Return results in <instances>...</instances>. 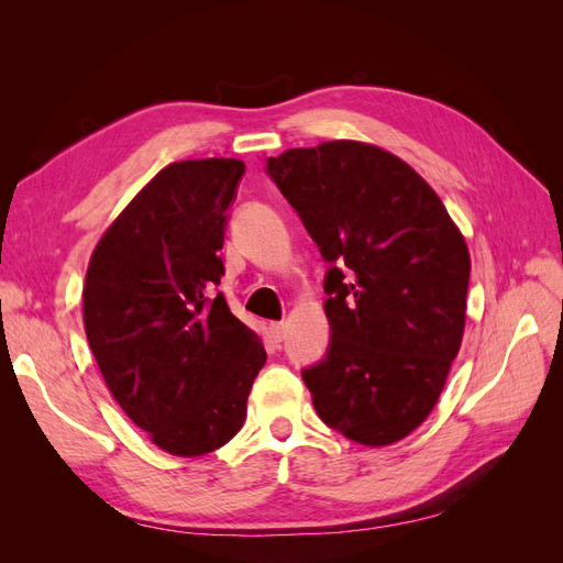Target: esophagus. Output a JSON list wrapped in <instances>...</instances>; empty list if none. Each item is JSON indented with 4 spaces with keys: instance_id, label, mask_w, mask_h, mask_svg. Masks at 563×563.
<instances>
[{
    "instance_id": "1",
    "label": "esophagus",
    "mask_w": 563,
    "mask_h": 563,
    "mask_svg": "<svg viewBox=\"0 0 563 563\" xmlns=\"http://www.w3.org/2000/svg\"><path fill=\"white\" fill-rule=\"evenodd\" d=\"M284 333H286L284 321H269V335H272V340H275V343H282Z\"/></svg>"
}]
</instances>
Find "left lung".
<instances>
[{
	"label": "left lung",
	"mask_w": 563,
	"mask_h": 563,
	"mask_svg": "<svg viewBox=\"0 0 563 563\" xmlns=\"http://www.w3.org/2000/svg\"><path fill=\"white\" fill-rule=\"evenodd\" d=\"M267 172L333 265L331 347L302 371L317 413L356 444H395L432 413L463 343L465 236L428 180L378 145L294 147Z\"/></svg>",
	"instance_id": "8db88e82"
}]
</instances>
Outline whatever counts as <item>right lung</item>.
Listing matches in <instances>:
<instances>
[{
    "mask_svg": "<svg viewBox=\"0 0 563 563\" xmlns=\"http://www.w3.org/2000/svg\"><path fill=\"white\" fill-rule=\"evenodd\" d=\"M244 162L164 166L100 236L84 282V329L122 411L152 444L207 455L242 430L267 354L213 294L225 211Z\"/></svg>",
    "mask_w": 563,
    "mask_h": 563,
    "instance_id": "obj_1",
    "label": "right lung"
}]
</instances>
